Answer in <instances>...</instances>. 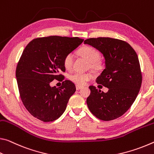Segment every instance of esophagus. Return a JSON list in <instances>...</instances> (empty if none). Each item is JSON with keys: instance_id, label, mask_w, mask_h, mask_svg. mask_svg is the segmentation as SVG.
Returning <instances> with one entry per match:
<instances>
[{"instance_id": "esophagus-1", "label": "esophagus", "mask_w": 154, "mask_h": 154, "mask_svg": "<svg viewBox=\"0 0 154 154\" xmlns=\"http://www.w3.org/2000/svg\"><path fill=\"white\" fill-rule=\"evenodd\" d=\"M82 86H80V85H75V89H76V90H80V89H82Z\"/></svg>"}]
</instances>
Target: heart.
I'll return each instance as SVG.
<instances>
[{
  "label": "heart",
  "mask_w": 154,
  "mask_h": 154,
  "mask_svg": "<svg viewBox=\"0 0 154 154\" xmlns=\"http://www.w3.org/2000/svg\"><path fill=\"white\" fill-rule=\"evenodd\" d=\"M78 53L82 57L89 60L88 67L95 72H100L104 67V63L100 59V51L91 46H85L80 48ZM74 63V56L72 53H68L63 59L64 67L67 69H71ZM93 74L91 72H75L69 75L71 81L78 85H85L92 79Z\"/></svg>",
  "instance_id": "b5f03b06"
}]
</instances>
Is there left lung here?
Returning <instances> with one entry per match:
<instances>
[{"mask_svg": "<svg viewBox=\"0 0 154 154\" xmlns=\"http://www.w3.org/2000/svg\"><path fill=\"white\" fill-rule=\"evenodd\" d=\"M84 43L104 55L106 67L96 82L108 88V91L104 93L95 86H90L91 94L87 99L88 108L100 120L117 119L131 107L142 84L137 52L126 42L110 37L90 38Z\"/></svg>", "mask_w": 154, "mask_h": 154, "instance_id": "1", "label": "left lung"}]
</instances>
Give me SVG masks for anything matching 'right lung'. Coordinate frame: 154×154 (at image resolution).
Listing matches in <instances>:
<instances>
[{
	"label": "right lung",
	"instance_id": "1",
	"mask_svg": "<svg viewBox=\"0 0 154 154\" xmlns=\"http://www.w3.org/2000/svg\"><path fill=\"white\" fill-rule=\"evenodd\" d=\"M78 37H37L25 48L17 63L16 75L20 96L30 114L44 122L60 117L75 91L74 82L63 81L59 88L50 87L55 80H63V59L82 44Z\"/></svg>",
	"mask_w": 154,
	"mask_h": 154
}]
</instances>
